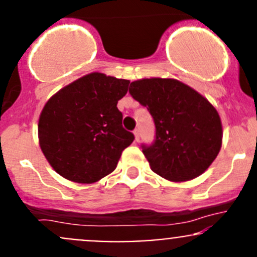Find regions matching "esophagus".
<instances>
[{"label":"esophagus","instance_id":"34e87169","mask_svg":"<svg viewBox=\"0 0 257 257\" xmlns=\"http://www.w3.org/2000/svg\"><path fill=\"white\" fill-rule=\"evenodd\" d=\"M133 133H134V137H136V141L138 142L139 138H141V133H139V129H136V131H134Z\"/></svg>","mask_w":257,"mask_h":257}]
</instances>
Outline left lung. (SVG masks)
<instances>
[{"label":"left lung","instance_id":"obj_1","mask_svg":"<svg viewBox=\"0 0 257 257\" xmlns=\"http://www.w3.org/2000/svg\"><path fill=\"white\" fill-rule=\"evenodd\" d=\"M129 93L148 108L155 124V142L143 154L155 174L174 183L203 174L219 154L222 125L205 97L173 78H143Z\"/></svg>","mask_w":257,"mask_h":257}]
</instances>
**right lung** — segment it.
Masks as SVG:
<instances>
[{
	"label": "right lung",
	"mask_w": 257,
	"mask_h": 257,
	"mask_svg": "<svg viewBox=\"0 0 257 257\" xmlns=\"http://www.w3.org/2000/svg\"><path fill=\"white\" fill-rule=\"evenodd\" d=\"M129 83L93 72L47 100L38 120V142L61 177L92 184L114 172L121 152L134 141L116 108Z\"/></svg>",
	"instance_id": "1"
}]
</instances>
